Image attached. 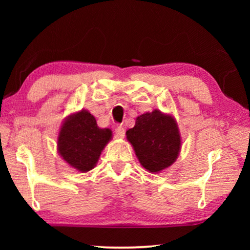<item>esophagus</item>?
I'll use <instances>...</instances> for the list:
<instances>
[{
    "instance_id": "34e87169",
    "label": "esophagus",
    "mask_w": 250,
    "mask_h": 250,
    "mask_svg": "<svg viewBox=\"0 0 250 250\" xmlns=\"http://www.w3.org/2000/svg\"><path fill=\"white\" fill-rule=\"evenodd\" d=\"M115 134L118 139H123L125 136V128L123 127V126H118V127L115 129Z\"/></svg>"
}]
</instances>
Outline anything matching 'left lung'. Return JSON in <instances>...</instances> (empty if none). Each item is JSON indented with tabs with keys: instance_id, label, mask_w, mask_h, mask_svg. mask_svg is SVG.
I'll return each instance as SVG.
<instances>
[{
	"instance_id": "1",
	"label": "left lung",
	"mask_w": 250,
	"mask_h": 250,
	"mask_svg": "<svg viewBox=\"0 0 250 250\" xmlns=\"http://www.w3.org/2000/svg\"><path fill=\"white\" fill-rule=\"evenodd\" d=\"M126 138L139 162L150 173H159L172 166L181 150V134L175 118L159 110L136 117Z\"/></svg>"
}]
</instances>
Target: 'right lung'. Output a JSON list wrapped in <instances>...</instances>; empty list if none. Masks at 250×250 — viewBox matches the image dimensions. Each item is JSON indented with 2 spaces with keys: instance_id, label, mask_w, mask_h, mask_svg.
<instances>
[{
  "instance_id": "add662e5",
  "label": "right lung",
  "mask_w": 250,
  "mask_h": 250,
  "mask_svg": "<svg viewBox=\"0 0 250 250\" xmlns=\"http://www.w3.org/2000/svg\"><path fill=\"white\" fill-rule=\"evenodd\" d=\"M112 138L110 128H100L94 116L82 109L66 117L58 135V152L64 162L81 173L97 165L102 150Z\"/></svg>"
}]
</instances>
